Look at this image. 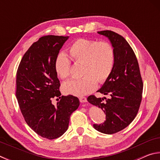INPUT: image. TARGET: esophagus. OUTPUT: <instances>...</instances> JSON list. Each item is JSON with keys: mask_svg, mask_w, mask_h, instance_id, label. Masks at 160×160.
<instances>
[{"mask_svg": "<svg viewBox=\"0 0 160 160\" xmlns=\"http://www.w3.org/2000/svg\"><path fill=\"white\" fill-rule=\"evenodd\" d=\"M79 99H80V102L81 103L87 102V98H86V97H80V98H79Z\"/></svg>", "mask_w": 160, "mask_h": 160, "instance_id": "34e87169", "label": "esophagus"}]
</instances>
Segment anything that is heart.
I'll return each instance as SVG.
<instances>
[{
  "label": "heart",
  "mask_w": 160,
  "mask_h": 160,
  "mask_svg": "<svg viewBox=\"0 0 160 160\" xmlns=\"http://www.w3.org/2000/svg\"><path fill=\"white\" fill-rule=\"evenodd\" d=\"M71 60L76 64L82 65V78L70 80L63 83L62 90L67 94L82 96L92 92L98 83H103L112 74L116 60V52L113 45L107 42L78 39L68 48ZM56 74L61 79L70 75V62L66 55L59 53L54 61Z\"/></svg>",
  "instance_id": "1"
}]
</instances>
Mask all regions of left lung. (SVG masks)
<instances>
[{
	"mask_svg": "<svg viewBox=\"0 0 160 160\" xmlns=\"http://www.w3.org/2000/svg\"><path fill=\"white\" fill-rule=\"evenodd\" d=\"M97 33L109 38L115 49L116 60L112 74L97 91L110 98L90 95L88 101L106 113V121L94 124V128L103 133L113 134L126 128L136 116L142 100L143 83L137 58L126 40L113 31Z\"/></svg>",
	"mask_w": 160,
	"mask_h": 160,
	"instance_id": "left-lung-1",
	"label": "left lung"
}]
</instances>
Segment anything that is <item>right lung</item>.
Listing matches in <instances>:
<instances>
[{"instance_id":"obj_1","label":"right lung","mask_w":160,"mask_h":160,"mask_svg":"<svg viewBox=\"0 0 160 160\" xmlns=\"http://www.w3.org/2000/svg\"><path fill=\"white\" fill-rule=\"evenodd\" d=\"M68 37L39 38L24 54L16 75V97L25 121L40 136L53 140L68 128L70 115L80 105L78 97L61 96L54 61ZM60 99L56 106L53 98Z\"/></svg>"}]
</instances>
